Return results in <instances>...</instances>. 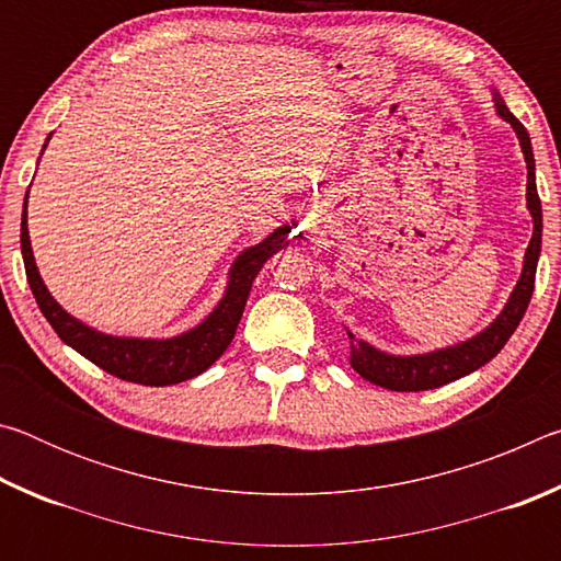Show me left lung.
Returning a JSON list of instances; mask_svg holds the SVG:
<instances>
[{
  "label": "left lung",
  "mask_w": 561,
  "mask_h": 561,
  "mask_svg": "<svg viewBox=\"0 0 561 561\" xmlns=\"http://www.w3.org/2000/svg\"><path fill=\"white\" fill-rule=\"evenodd\" d=\"M497 113L505 121H510L512 128L517 130L522 153H525L527 160V207L531 217H535V232H531V240L525 254V270H522V277L515 291H512L505 311L492 321V327L453 348L433 351V354L425 356H388L383 351H376L374 346L358 341L348 331L351 366H354V371L358 376H364L366 381L388 388V391H428V388L445 386L455 381V378L472 374L474 368L485 366L490 358H495L500 354L510 336L515 334V329L519 327V321L529 307L531 291H535L539 247H542V203H539L535 183V156H531L529 133L515 116H512L510 108L500 99Z\"/></svg>",
  "instance_id": "1"
}]
</instances>
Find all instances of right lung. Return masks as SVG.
<instances>
[{"label": "right lung", "instance_id": "1", "mask_svg": "<svg viewBox=\"0 0 561 561\" xmlns=\"http://www.w3.org/2000/svg\"><path fill=\"white\" fill-rule=\"evenodd\" d=\"M287 232L289 227H279V230H274L267 240L260 242L257 247L244 250L232 264L227 294L222 301L217 304L213 314L207 317L201 327L187 331V334L165 341L106 336L66 314L59 304L54 301L51 294L46 291L39 277V270H36L34 264L30 230H26V201L22 215V257L34 299L64 344H69L71 348L79 351L81 356H87L91 364H96L111 376L123 378V381L140 386H170L203 374L205 368H210L215 360L225 354V348L230 346L237 324H240L242 319L254 277H257L264 262H267L272 254L282 252L284 247L289 244Z\"/></svg>", "mask_w": 561, "mask_h": 561}]
</instances>
